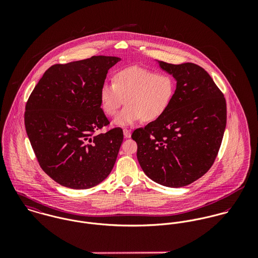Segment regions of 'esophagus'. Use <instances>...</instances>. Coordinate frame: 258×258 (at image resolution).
I'll return each instance as SVG.
<instances>
[{
	"mask_svg": "<svg viewBox=\"0 0 258 258\" xmlns=\"http://www.w3.org/2000/svg\"><path fill=\"white\" fill-rule=\"evenodd\" d=\"M123 134L125 138H130L131 137V131L128 129H123Z\"/></svg>",
	"mask_w": 258,
	"mask_h": 258,
	"instance_id": "34e87169",
	"label": "esophagus"
}]
</instances>
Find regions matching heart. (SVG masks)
I'll return each mask as SVG.
<instances>
[{
    "label": "heart",
    "instance_id": "heart-1",
    "mask_svg": "<svg viewBox=\"0 0 258 258\" xmlns=\"http://www.w3.org/2000/svg\"><path fill=\"white\" fill-rule=\"evenodd\" d=\"M175 89L171 75L134 66L118 71L112 83L104 82L99 98L102 110L108 116H114L125 99L126 106L113 121L115 126L124 127L162 117L173 101Z\"/></svg>",
    "mask_w": 258,
    "mask_h": 258
}]
</instances>
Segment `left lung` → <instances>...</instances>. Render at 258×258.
Masks as SVG:
<instances>
[{
  "mask_svg": "<svg viewBox=\"0 0 258 258\" xmlns=\"http://www.w3.org/2000/svg\"><path fill=\"white\" fill-rule=\"evenodd\" d=\"M177 81L168 111L132 133L137 159L158 184L181 187L200 179L213 166L226 125V103L203 68L158 61Z\"/></svg>",
  "mask_w": 258,
  "mask_h": 258,
  "instance_id": "1",
  "label": "left lung"
}]
</instances>
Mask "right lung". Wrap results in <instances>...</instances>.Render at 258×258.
<instances>
[{
  "label": "right lung",
  "instance_id": "add662e5",
  "mask_svg": "<svg viewBox=\"0 0 258 258\" xmlns=\"http://www.w3.org/2000/svg\"><path fill=\"white\" fill-rule=\"evenodd\" d=\"M120 57L97 55L50 67L26 105L25 126L40 168L63 186L85 189L110 174L123 142L109 124L99 91Z\"/></svg>",
  "mask_w": 258,
  "mask_h": 258
}]
</instances>
